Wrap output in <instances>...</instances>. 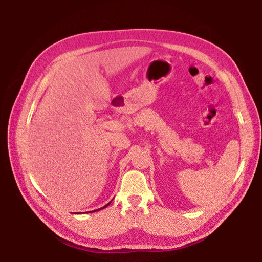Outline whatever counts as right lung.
Segmentation results:
<instances>
[{
	"label": "right lung",
	"mask_w": 262,
	"mask_h": 262,
	"mask_svg": "<svg viewBox=\"0 0 262 262\" xmlns=\"http://www.w3.org/2000/svg\"><path fill=\"white\" fill-rule=\"evenodd\" d=\"M110 203H111V202H110ZM110 203H108L107 205H104V206H103V207H101V208H98V209H96V210H91V213H92V211H98V210H101V209L105 208V207H107V206H109V205H110ZM89 213H90V211H89Z\"/></svg>",
	"instance_id": "obj_1"
}]
</instances>
